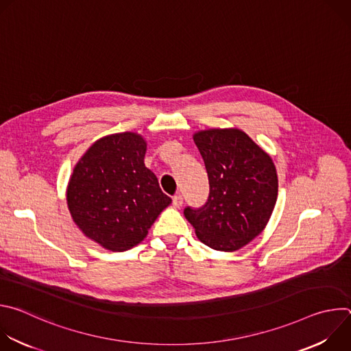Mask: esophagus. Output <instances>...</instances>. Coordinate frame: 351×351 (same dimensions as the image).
Returning a JSON list of instances; mask_svg holds the SVG:
<instances>
[{
    "label": "esophagus",
    "mask_w": 351,
    "mask_h": 351,
    "mask_svg": "<svg viewBox=\"0 0 351 351\" xmlns=\"http://www.w3.org/2000/svg\"><path fill=\"white\" fill-rule=\"evenodd\" d=\"M172 206H173L175 208H180V207L183 206V197H182L180 194H178V195H175V197L172 198Z\"/></svg>",
    "instance_id": "obj_1"
}]
</instances>
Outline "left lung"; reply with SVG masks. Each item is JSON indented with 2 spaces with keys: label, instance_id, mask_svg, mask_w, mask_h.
Returning a JSON list of instances; mask_svg holds the SVG:
<instances>
[{
  "label": "left lung",
  "instance_id": "obj_1",
  "mask_svg": "<svg viewBox=\"0 0 351 351\" xmlns=\"http://www.w3.org/2000/svg\"><path fill=\"white\" fill-rule=\"evenodd\" d=\"M210 182L206 206L187 207L186 219L199 241L236 252L267 226L278 198L276 168L264 149L237 128L193 134Z\"/></svg>",
  "mask_w": 351,
  "mask_h": 351
}]
</instances>
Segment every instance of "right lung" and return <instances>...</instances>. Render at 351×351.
<instances>
[{"label": "right lung", "instance_id": "1", "mask_svg": "<svg viewBox=\"0 0 351 351\" xmlns=\"http://www.w3.org/2000/svg\"><path fill=\"white\" fill-rule=\"evenodd\" d=\"M147 141L134 132L94 141L66 187L71 217L82 233L111 252H126L172 203L144 165Z\"/></svg>", "mask_w": 351, "mask_h": 351}]
</instances>
